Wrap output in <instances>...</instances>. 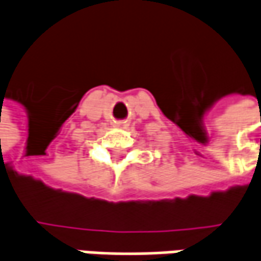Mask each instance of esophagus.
Here are the masks:
<instances>
[{
	"label": "esophagus",
	"mask_w": 261,
	"mask_h": 261,
	"mask_svg": "<svg viewBox=\"0 0 261 261\" xmlns=\"http://www.w3.org/2000/svg\"><path fill=\"white\" fill-rule=\"evenodd\" d=\"M116 126H117V127H126V126H127V123H126V122H123V120H120V122H117V123H116Z\"/></svg>",
	"instance_id": "1"
}]
</instances>
